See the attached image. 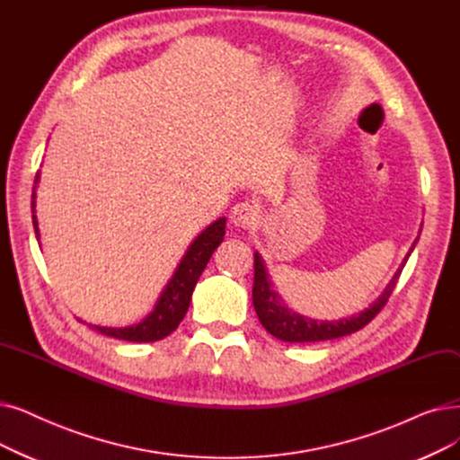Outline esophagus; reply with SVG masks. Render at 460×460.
Segmentation results:
<instances>
[{
    "label": "esophagus",
    "mask_w": 460,
    "mask_h": 460,
    "mask_svg": "<svg viewBox=\"0 0 460 460\" xmlns=\"http://www.w3.org/2000/svg\"><path fill=\"white\" fill-rule=\"evenodd\" d=\"M229 217H231L233 226L243 227V229H252L259 224V217H261V214H259L257 205H253L250 201H243V203H236L231 208Z\"/></svg>",
    "instance_id": "34e87169"
}]
</instances>
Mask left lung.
<instances>
[{
    "instance_id": "obj_1",
    "label": "left lung",
    "mask_w": 460,
    "mask_h": 460,
    "mask_svg": "<svg viewBox=\"0 0 460 460\" xmlns=\"http://www.w3.org/2000/svg\"><path fill=\"white\" fill-rule=\"evenodd\" d=\"M417 243V241H415ZM413 243V246H415ZM411 246V250H413ZM408 252L402 267L396 270L389 286L382 293V296L377 301L361 312L358 315H353L349 319H341V322H315V319L305 317L301 314H295L284 306V303L279 301V296L276 291H272V284L269 279V274L265 270L263 259L259 253H253V308L257 312L259 322L261 325L276 338L284 342H322V341H332V338H341L346 334H351L358 329H363L368 325L372 319L382 312V308L387 305L389 296L393 289L396 288L398 276H401L408 257L411 253Z\"/></svg>"
}]
</instances>
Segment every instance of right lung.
Wrapping results in <instances>:
<instances>
[{
	"mask_svg": "<svg viewBox=\"0 0 460 460\" xmlns=\"http://www.w3.org/2000/svg\"><path fill=\"white\" fill-rule=\"evenodd\" d=\"M37 178H35V184H37ZM31 208H35V193L31 195ZM33 229H35V234L39 236L35 216H33ZM224 234H226V217H219L195 238L191 246L188 248L186 255L182 257L181 265H178L176 272L169 279V284L165 286L162 296H159L154 312L146 319H143L141 323L135 327H124V329H109V327H93V329L107 336L118 338V341H128V342H155L171 334L184 319L190 308L191 293L195 289L197 279L203 274L214 250L222 244Z\"/></svg>",
	"mask_w": 460,
	"mask_h": 460,
	"instance_id": "obj_1",
	"label": "right lung"
}]
</instances>
